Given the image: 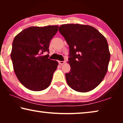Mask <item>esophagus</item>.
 <instances>
[{
  "instance_id": "34e87169",
  "label": "esophagus",
  "mask_w": 123,
  "mask_h": 123,
  "mask_svg": "<svg viewBox=\"0 0 123 123\" xmlns=\"http://www.w3.org/2000/svg\"><path fill=\"white\" fill-rule=\"evenodd\" d=\"M65 63H66V61H59V63L60 64H61V65H62V64H63Z\"/></svg>"
}]
</instances>
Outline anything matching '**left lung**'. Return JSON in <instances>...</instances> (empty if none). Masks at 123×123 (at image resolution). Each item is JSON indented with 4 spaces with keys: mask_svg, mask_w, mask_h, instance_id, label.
Listing matches in <instances>:
<instances>
[{
    "mask_svg": "<svg viewBox=\"0 0 123 123\" xmlns=\"http://www.w3.org/2000/svg\"><path fill=\"white\" fill-rule=\"evenodd\" d=\"M59 31L69 47L70 70L65 74L68 86L79 92L92 91L107 71L110 53L106 39L87 25L63 24Z\"/></svg>",
    "mask_w": 123,
    "mask_h": 123,
    "instance_id": "1",
    "label": "left lung"
}]
</instances>
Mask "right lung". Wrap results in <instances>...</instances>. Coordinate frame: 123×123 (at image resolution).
Returning a JSON list of instances; mask_svg holds the SVG:
<instances>
[{"mask_svg":"<svg viewBox=\"0 0 123 123\" xmlns=\"http://www.w3.org/2000/svg\"><path fill=\"white\" fill-rule=\"evenodd\" d=\"M59 26H32L14 37L11 53L13 69L20 82L29 89L41 91L50 84L57 61L48 59L49 43Z\"/></svg>","mask_w":123,"mask_h":123,"instance_id":"obj_1","label":"right lung"}]
</instances>
